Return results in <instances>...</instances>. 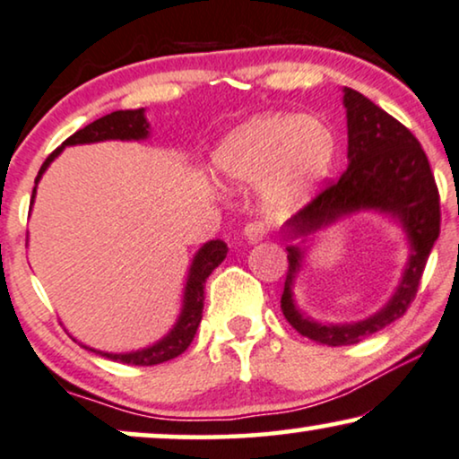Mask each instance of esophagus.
Segmentation results:
<instances>
[{
    "instance_id": "esophagus-1",
    "label": "esophagus",
    "mask_w": 459,
    "mask_h": 459,
    "mask_svg": "<svg viewBox=\"0 0 459 459\" xmlns=\"http://www.w3.org/2000/svg\"><path fill=\"white\" fill-rule=\"evenodd\" d=\"M243 235H246V239L249 243H258L268 235V224L264 222V220H254V222H249L246 226Z\"/></svg>"
}]
</instances>
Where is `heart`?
<instances>
[{
	"mask_svg": "<svg viewBox=\"0 0 459 459\" xmlns=\"http://www.w3.org/2000/svg\"><path fill=\"white\" fill-rule=\"evenodd\" d=\"M335 140L319 119L291 113L260 115L235 127L220 143L213 161L235 185H262L273 210L302 205L325 178L333 161Z\"/></svg>",
	"mask_w": 459,
	"mask_h": 459,
	"instance_id": "b5f03b06",
	"label": "heart"
}]
</instances>
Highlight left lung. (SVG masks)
I'll list each match as a JSON object with an SVG mask.
<instances>
[{
  "mask_svg": "<svg viewBox=\"0 0 459 459\" xmlns=\"http://www.w3.org/2000/svg\"><path fill=\"white\" fill-rule=\"evenodd\" d=\"M348 119V169L327 182L315 199L287 220L290 237H304L346 213L377 210L399 220L411 243L407 268L394 296L369 319L346 325H323L304 316L293 304L291 283L300 271L302 249L287 247V277L281 310L298 333L327 346L357 344L407 313L415 300L430 249L441 233V199L429 157L418 138L393 115L382 111L361 91L344 88Z\"/></svg>",
  "mask_w": 459,
  "mask_h": 459,
  "instance_id": "left-lung-1",
  "label": "left lung"
}]
</instances>
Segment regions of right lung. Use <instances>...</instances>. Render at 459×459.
I'll return each instance as SVG.
<instances>
[{"label":"right lung","instance_id":"add662e5","mask_svg":"<svg viewBox=\"0 0 459 459\" xmlns=\"http://www.w3.org/2000/svg\"><path fill=\"white\" fill-rule=\"evenodd\" d=\"M146 136H149V124H146L144 119V108H130V111L108 113L105 117L91 121V124L83 127V130H79L73 134V136L66 138L65 143L46 159L44 166L39 168L38 178H35V188H38L41 174H44L48 166H50L54 159L60 155V151H63L65 146L100 143V140H144ZM35 188H33V197H30V204H33L35 199ZM226 252H229V247H226V243L220 239L207 241L205 246L199 249L191 264V273H188L182 313L178 316V321H176L172 332H169L163 340H159L157 344L143 348V351L124 352V354L100 352L88 346L85 348L96 354H102V357L111 359V361H119L127 365H159V363L169 361V359L178 357V354H182L188 346H191L195 333H197L201 316H204L205 279L210 277L213 268L226 258Z\"/></svg>","mask_w":459,"mask_h":459}]
</instances>
